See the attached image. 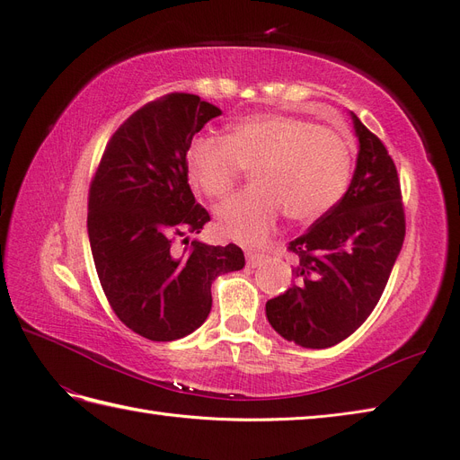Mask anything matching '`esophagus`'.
Returning a JSON list of instances; mask_svg holds the SVG:
<instances>
[{
  "mask_svg": "<svg viewBox=\"0 0 460 460\" xmlns=\"http://www.w3.org/2000/svg\"><path fill=\"white\" fill-rule=\"evenodd\" d=\"M265 260H268V256L260 254V252H248V254H246L248 268H260L261 263H265Z\"/></svg>",
  "mask_w": 460,
  "mask_h": 460,
  "instance_id": "obj_1",
  "label": "esophagus"
}]
</instances>
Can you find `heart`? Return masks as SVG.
<instances>
[{"label":"heart","mask_w":460,"mask_h":460,"mask_svg":"<svg viewBox=\"0 0 460 460\" xmlns=\"http://www.w3.org/2000/svg\"><path fill=\"white\" fill-rule=\"evenodd\" d=\"M246 170L254 173V187L219 206L217 231L258 244L283 208L292 221L309 224L342 199L351 149L338 131L288 114L246 116L226 137H199L189 146L190 181L212 199L227 197Z\"/></svg>","instance_id":"b5f03b06"}]
</instances>
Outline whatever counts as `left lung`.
<instances>
[{"instance_id": "1", "label": "left lung", "mask_w": 460, "mask_h": 460, "mask_svg": "<svg viewBox=\"0 0 460 460\" xmlns=\"http://www.w3.org/2000/svg\"><path fill=\"white\" fill-rule=\"evenodd\" d=\"M358 168L346 195L288 243L294 283L265 304L288 342L323 349L342 342L373 314L405 239L402 185L388 149L351 112Z\"/></svg>"}]
</instances>
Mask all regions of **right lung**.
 I'll use <instances>...</instances> for the list:
<instances>
[{"label":"right lung","mask_w":460,"mask_h":460,"mask_svg":"<svg viewBox=\"0 0 460 460\" xmlns=\"http://www.w3.org/2000/svg\"><path fill=\"white\" fill-rule=\"evenodd\" d=\"M221 111L192 93L146 102L114 131L90 185L87 234L99 283L128 329L153 342L197 331L217 275L244 268L236 244L189 241L210 221L189 187L187 151Z\"/></svg>","instance_id":"obj_1"}]
</instances>
